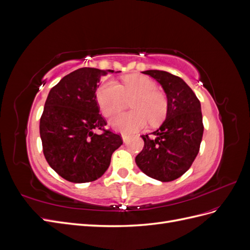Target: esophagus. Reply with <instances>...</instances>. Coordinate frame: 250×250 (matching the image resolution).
<instances>
[{"mask_svg": "<svg viewBox=\"0 0 250 250\" xmlns=\"http://www.w3.org/2000/svg\"><path fill=\"white\" fill-rule=\"evenodd\" d=\"M122 140H123L124 143H127L128 140H129V137H128L127 134H123V135H122Z\"/></svg>", "mask_w": 250, "mask_h": 250, "instance_id": "esophagus-1", "label": "esophagus"}]
</instances>
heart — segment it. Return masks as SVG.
<instances>
[{
	"label": "heart",
	"instance_id": "obj_1",
	"mask_svg": "<svg viewBox=\"0 0 250 250\" xmlns=\"http://www.w3.org/2000/svg\"><path fill=\"white\" fill-rule=\"evenodd\" d=\"M130 103L131 111L120 113L110 121L116 130L132 133L143 129L147 121L156 124L165 118L168 102L163 93L157 90V84L150 78L141 75H131L123 79L122 84L108 80L97 93V100L105 116L110 117L122 110Z\"/></svg>",
	"mask_w": 250,
	"mask_h": 250
}]
</instances>
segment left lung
Wrapping results in <instances>:
<instances>
[{
  "mask_svg": "<svg viewBox=\"0 0 250 250\" xmlns=\"http://www.w3.org/2000/svg\"><path fill=\"white\" fill-rule=\"evenodd\" d=\"M154 78L168 99L167 116L157 130L142 135L144 148L135 157L147 176L168 183L185 174L199 152L203 135L201 105L180 77L165 71L143 72Z\"/></svg>",
  "mask_w": 250,
  "mask_h": 250,
  "instance_id": "left-lung-1",
  "label": "left lung"
}]
</instances>
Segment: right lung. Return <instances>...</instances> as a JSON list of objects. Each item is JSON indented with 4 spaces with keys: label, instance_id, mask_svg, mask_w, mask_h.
Listing matches in <instances>:
<instances>
[{
    "label": "right lung",
    "instance_id": "add662e5",
    "mask_svg": "<svg viewBox=\"0 0 250 250\" xmlns=\"http://www.w3.org/2000/svg\"><path fill=\"white\" fill-rule=\"evenodd\" d=\"M112 70L81 67L53 86L40 122L43 155L58 175L75 184L100 178L122 145L120 134L105 129L96 92ZM94 130H101L96 134Z\"/></svg>",
    "mask_w": 250,
    "mask_h": 250
}]
</instances>
